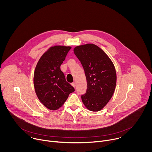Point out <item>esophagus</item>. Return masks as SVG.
<instances>
[{"instance_id":"esophagus-1","label":"esophagus","mask_w":152,"mask_h":152,"mask_svg":"<svg viewBox=\"0 0 152 152\" xmlns=\"http://www.w3.org/2000/svg\"><path fill=\"white\" fill-rule=\"evenodd\" d=\"M72 85L73 86L74 88H76V83H75V82H73V83H72Z\"/></svg>"}]
</instances>
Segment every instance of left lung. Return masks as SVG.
Instances as JSON below:
<instances>
[{
  "mask_svg": "<svg viewBox=\"0 0 152 152\" xmlns=\"http://www.w3.org/2000/svg\"><path fill=\"white\" fill-rule=\"evenodd\" d=\"M74 52L83 68L87 89L81 96L83 103L91 111H99L111 99L117 76L114 64L98 46L87 44L77 46Z\"/></svg>",
  "mask_w": 152,
  "mask_h": 152,
  "instance_id": "obj_1",
  "label": "left lung"
}]
</instances>
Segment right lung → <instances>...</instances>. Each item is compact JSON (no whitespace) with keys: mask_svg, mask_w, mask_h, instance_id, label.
Masks as SVG:
<instances>
[{"mask_svg":"<svg viewBox=\"0 0 152 152\" xmlns=\"http://www.w3.org/2000/svg\"><path fill=\"white\" fill-rule=\"evenodd\" d=\"M71 47L56 46L42 55L36 66L34 85L39 101L50 110L61 107L75 88L66 81L61 65Z\"/></svg>","mask_w":152,"mask_h":152,"instance_id":"add662e5","label":"right lung"}]
</instances>
